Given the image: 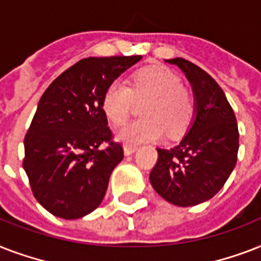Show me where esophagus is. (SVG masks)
Listing matches in <instances>:
<instances>
[{
	"label": "esophagus",
	"instance_id": "obj_1",
	"mask_svg": "<svg viewBox=\"0 0 261 261\" xmlns=\"http://www.w3.org/2000/svg\"><path fill=\"white\" fill-rule=\"evenodd\" d=\"M137 150H138V146H133V145H126V146H124V154L126 155L133 154V153H135Z\"/></svg>",
	"mask_w": 261,
	"mask_h": 261
}]
</instances>
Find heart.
I'll return each instance as SVG.
<instances>
[{
	"label": "heart",
	"mask_w": 261,
	"mask_h": 261,
	"mask_svg": "<svg viewBox=\"0 0 261 261\" xmlns=\"http://www.w3.org/2000/svg\"><path fill=\"white\" fill-rule=\"evenodd\" d=\"M145 100L142 114L146 116L128 123L118 131V139L127 145L160 139L165 128L171 135L180 134L194 115V100L181 87L173 71L164 66H147L133 75L131 88L119 81L107 87L102 94L104 114L115 126H122L130 115L133 101Z\"/></svg>",
	"instance_id": "1"
}]
</instances>
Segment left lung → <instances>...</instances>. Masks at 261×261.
Returning a JSON list of instances; mask_svg holds the SVG:
<instances>
[{"mask_svg":"<svg viewBox=\"0 0 261 261\" xmlns=\"http://www.w3.org/2000/svg\"><path fill=\"white\" fill-rule=\"evenodd\" d=\"M190 81L195 116L177 146L160 149L150 172L155 192L176 206H196L211 199L237 163L239 127L233 108L210 74L182 58L167 59Z\"/></svg>","mask_w":261,"mask_h":261,"instance_id":"left-lung-1","label":"left lung"}]
</instances>
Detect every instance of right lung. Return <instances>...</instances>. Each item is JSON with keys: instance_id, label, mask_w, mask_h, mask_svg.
I'll return each instance as SVG.
<instances>
[{"instance_id": "add662e5", "label": "right lung", "mask_w": 261, "mask_h": 261, "mask_svg": "<svg viewBox=\"0 0 261 261\" xmlns=\"http://www.w3.org/2000/svg\"><path fill=\"white\" fill-rule=\"evenodd\" d=\"M141 55L81 59L50 84L24 138L22 168L47 211L63 219L98 207L123 147L101 107L102 94Z\"/></svg>"}]
</instances>
